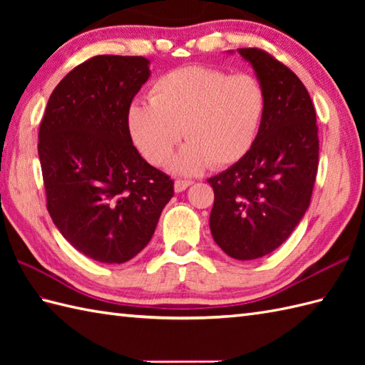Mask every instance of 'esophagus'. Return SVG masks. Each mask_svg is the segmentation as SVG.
<instances>
[{
  "label": "esophagus",
  "mask_w": 365,
  "mask_h": 365,
  "mask_svg": "<svg viewBox=\"0 0 365 365\" xmlns=\"http://www.w3.org/2000/svg\"><path fill=\"white\" fill-rule=\"evenodd\" d=\"M191 185H192L191 180H180V178H178V180L174 182V191L175 192H182V191L187 190L188 187H191Z\"/></svg>",
  "instance_id": "obj_1"
}]
</instances>
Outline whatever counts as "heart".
I'll use <instances>...</instances> for the list:
<instances>
[{
    "mask_svg": "<svg viewBox=\"0 0 365 365\" xmlns=\"http://www.w3.org/2000/svg\"><path fill=\"white\" fill-rule=\"evenodd\" d=\"M267 113V92L250 73L188 66L153 83L150 102L130 103L131 141L152 165H163L185 135L188 144L170 170L195 175L208 166L226 168L245 158L257 139Z\"/></svg>",
    "mask_w": 365,
    "mask_h": 365,
    "instance_id": "heart-1",
    "label": "heart"
}]
</instances>
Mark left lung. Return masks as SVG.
Returning <instances> with one entry per match:
<instances>
[{
  "instance_id": "obj_1",
  "label": "left lung",
  "mask_w": 365,
  "mask_h": 365,
  "mask_svg": "<svg viewBox=\"0 0 365 365\" xmlns=\"http://www.w3.org/2000/svg\"><path fill=\"white\" fill-rule=\"evenodd\" d=\"M237 51L265 88L267 113L250 153L208 178L215 191L210 232L232 259L254 260L277 250L307 210L319 127L311 96L289 67L259 48Z\"/></svg>"
}]
</instances>
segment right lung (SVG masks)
<instances>
[{
  "mask_svg": "<svg viewBox=\"0 0 365 365\" xmlns=\"http://www.w3.org/2000/svg\"><path fill=\"white\" fill-rule=\"evenodd\" d=\"M143 56H96L68 72L38 130L46 208L86 257L123 263L141 252L174 196V182L131 141L127 108L150 78Z\"/></svg>",
  "mask_w": 365,
  "mask_h": 365,
  "instance_id": "right-lung-1",
  "label": "right lung"
}]
</instances>
